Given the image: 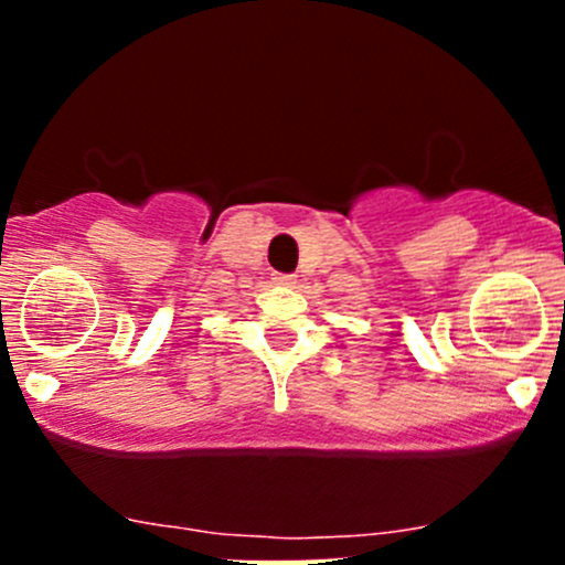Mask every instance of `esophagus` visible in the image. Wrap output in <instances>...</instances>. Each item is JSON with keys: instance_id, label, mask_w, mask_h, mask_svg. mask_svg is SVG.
Masks as SVG:
<instances>
[{"instance_id": "1", "label": "esophagus", "mask_w": 565, "mask_h": 565, "mask_svg": "<svg viewBox=\"0 0 565 565\" xmlns=\"http://www.w3.org/2000/svg\"><path fill=\"white\" fill-rule=\"evenodd\" d=\"M274 284H278V287H295L297 276H291V274H274Z\"/></svg>"}]
</instances>
